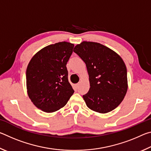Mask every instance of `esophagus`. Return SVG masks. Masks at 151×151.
<instances>
[{
	"label": "esophagus",
	"instance_id": "obj_1",
	"mask_svg": "<svg viewBox=\"0 0 151 151\" xmlns=\"http://www.w3.org/2000/svg\"><path fill=\"white\" fill-rule=\"evenodd\" d=\"M79 85H80V83H77V84H76V87H78V86H79Z\"/></svg>",
	"mask_w": 151,
	"mask_h": 151
}]
</instances>
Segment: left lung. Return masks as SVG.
Returning <instances> with one entry per match:
<instances>
[{
  "instance_id": "obj_1",
  "label": "left lung",
  "mask_w": 151,
  "mask_h": 151,
  "mask_svg": "<svg viewBox=\"0 0 151 151\" xmlns=\"http://www.w3.org/2000/svg\"><path fill=\"white\" fill-rule=\"evenodd\" d=\"M85 63L90 88L83 97L92 111L106 113L116 109L128 89L127 67L122 58L98 42L83 41L73 50Z\"/></svg>"
}]
</instances>
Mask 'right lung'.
Wrapping results in <instances>:
<instances>
[{
    "label": "right lung",
    "instance_id": "obj_1",
    "mask_svg": "<svg viewBox=\"0 0 151 151\" xmlns=\"http://www.w3.org/2000/svg\"><path fill=\"white\" fill-rule=\"evenodd\" d=\"M73 48L74 44L65 41L47 46L36 53L28 65V95L42 111L53 112L63 108L74 93L66 66Z\"/></svg>",
    "mask_w": 151,
    "mask_h": 151
}]
</instances>
